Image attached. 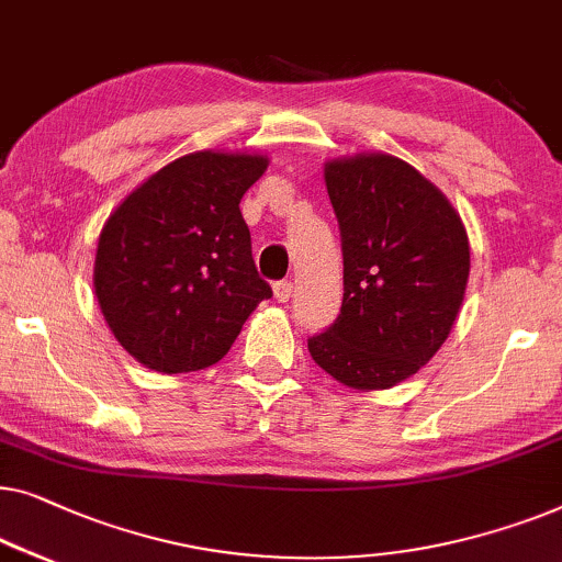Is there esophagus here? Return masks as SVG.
<instances>
[{"instance_id":"34e87169","label":"esophagus","mask_w":562,"mask_h":562,"mask_svg":"<svg viewBox=\"0 0 562 562\" xmlns=\"http://www.w3.org/2000/svg\"><path fill=\"white\" fill-rule=\"evenodd\" d=\"M272 292H274V297L280 300V303H288V300L292 297V282H290V280H280V282H274Z\"/></svg>"}]
</instances>
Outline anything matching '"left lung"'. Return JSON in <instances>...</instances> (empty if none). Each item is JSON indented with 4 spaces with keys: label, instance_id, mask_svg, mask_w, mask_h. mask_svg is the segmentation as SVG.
I'll list each match as a JSON object with an SVG mask.
<instances>
[{
    "label": "left lung",
    "instance_id": "1",
    "mask_svg": "<svg viewBox=\"0 0 562 562\" xmlns=\"http://www.w3.org/2000/svg\"><path fill=\"white\" fill-rule=\"evenodd\" d=\"M323 178L341 228L344 303L307 351L336 382L390 390L446 344L469 282V236L446 195L400 157H338Z\"/></svg>",
    "mask_w": 562,
    "mask_h": 562
}]
</instances>
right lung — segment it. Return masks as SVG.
Masks as SVG:
<instances>
[{
	"instance_id": "right-lung-1",
	"label": "right lung",
	"mask_w": 562,
	"mask_h": 562,
	"mask_svg": "<svg viewBox=\"0 0 562 562\" xmlns=\"http://www.w3.org/2000/svg\"><path fill=\"white\" fill-rule=\"evenodd\" d=\"M267 165V155L249 153L183 155L134 188L101 228L99 307L147 369L183 374L221 361L272 297L239 211Z\"/></svg>"
}]
</instances>
